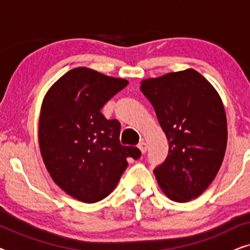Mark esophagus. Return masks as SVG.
<instances>
[{
  "label": "esophagus",
  "instance_id": "34e87169",
  "mask_svg": "<svg viewBox=\"0 0 250 250\" xmlns=\"http://www.w3.org/2000/svg\"><path fill=\"white\" fill-rule=\"evenodd\" d=\"M138 148L141 150V152L142 153H146V142H140L139 145H138Z\"/></svg>",
  "mask_w": 250,
  "mask_h": 250
}]
</instances>
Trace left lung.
<instances>
[{"mask_svg": "<svg viewBox=\"0 0 250 250\" xmlns=\"http://www.w3.org/2000/svg\"><path fill=\"white\" fill-rule=\"evenodd\" d=\"M169 142L165 162L153 169L170 200L186 203L213 182L228 141L227 116L220 95L193 69L141 83Z\"/></svg>", "mask_w": 250, "mask_h": 250, "instance_id": "8db88e82", "label": "left lung"}]
</instances>
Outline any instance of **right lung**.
<instances>
[{
  "instance_id": "obj_1",
  "label": "right lung",
  "mask_w": 250,
  "mask_h": 250,
  "mask_svg": "<svg viewBox=\"0 0 250 250\" xmlns=\"http://www.w3.org/2000/svg\"><path fill=\"white\" fill-rule=\"evenodd\" d=\"M128 84L87 68L64 74L41 109L39 141L54 182L75 199L97 203L117 186L136 146H122L121 124L102 115L104 105Z\"/></svg>"
}]
</instances>
